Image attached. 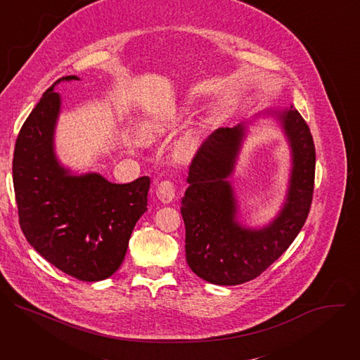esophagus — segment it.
<instances>
[{
	"label": "esophagus",
	"instance_id": "esophagus-1",
	"mask_svg": "<svg viewBox=\"0 0 360 360\" xmlns=\"http://www.w3.org/2000/svg\"><path fill=\"white\" fill-rule=\"evenodd\" d=\"M176 195V186L172 181H161L157 185V196L161 199L164 203L171 202Z\"/></svg>",
	"mask_w": 360,
	"mask_h": 360
}]
</instances>
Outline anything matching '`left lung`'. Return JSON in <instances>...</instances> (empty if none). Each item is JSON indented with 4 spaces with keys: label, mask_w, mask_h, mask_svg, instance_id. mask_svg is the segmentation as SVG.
I'll use <instances>...</instances> for the list:
<instances>
[{
    "label": "left lung",
    "mask_w": 360,
    "mask_h": 360,
    "mask_svg": "<svg viewBox=\"0 0 360 360\" xmlns=\"http://www.w3.org/2000/svg\"><path fill=\"white\" fill-rule=\"evenodd\" d=\"M292 148V176L281 214L253 231L236 222L232 174L245 125L218 128L198 149L189 167L181 214L186 262L193 274L215 285H239L258 278L290 246L311 211L315 185V143L309 127L293 110L275 112Z\"/></svg>",
    "instance_id": "8db88e82"
}]
</instances>
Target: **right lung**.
Here are the masks:
<instances>
[{
    "label": "right lung",
    "instance_id": "right-lung-1",
    "mask_svg": "<svg viewBox=\"0 0 360 360\" xmlns=\"http://www.w3.org/2000/svg\"><path fill=\"white\" fill-rule=\"evenodd\" d=\"M71 79L78 78L57 82ZM56 84L44 92L15 142L20 226L49 264L79 281L96 282L121 266L132 229L146 211L150 179L112 184L98 174L72 176L58 164L53 141L61 99Z\"/></svg>",
    "mask_w": 360,
    "mask_h": 360
}]
</instances>
